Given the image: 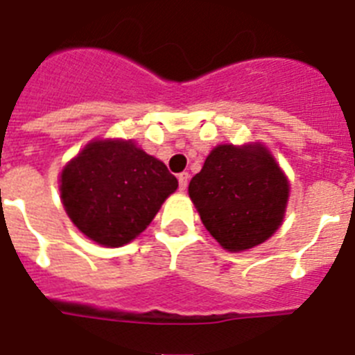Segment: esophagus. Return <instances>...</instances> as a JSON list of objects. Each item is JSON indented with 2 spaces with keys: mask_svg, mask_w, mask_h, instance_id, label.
<instances>
[{
  "mask_svg": "<svg viewBox=\"0 0 355 355\" xmlns=\"http://www.w3.org/2000/svg\"><path fill=\"white\" fill-rule=\"evenodd\" d=\"M188 180H190V175H188V172H181V174L178 175V181H180V190H187Z\"/></svg>",
  "mask_w": 355,
  "mask_h": 355,
  "instance_id": "esophagus-1",
  "label": "esophagus"
}]
</instances>
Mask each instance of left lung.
Segmentation results:
<instances>
[{
    "mask_svg": "<svg viewBox=\"0 0 355 355\" xmlns=\"http://www.w3.org/2000/svg\"><path fill=\"white\" fill-rule=\"evenodd\" d=\"M188 196L200 220L229 252L266 241L283 224L290 181L261 142L213 147Z\"/></svg>",
    "mask_w": 355,
    "mask_h": 355,
    "instance_id": "8db88e82",
    "label": "left lung"
}]
</instances>
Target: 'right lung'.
I'll return each instance as SVG.
<instances>
[{"label": "right lung", "mask_w": 355, "mask_h": 355, "mask_svg": "<svg viewBox=\"0 0 355 355\" xmlns=\"http://www.w3.org/2000/svg\"><path fill=\"white\" fill-rule=\"evenodd\" d=\"M178 180L133 140H90L60 172L71 222L103 247H122L146 231Z\"/></svg>", "instance_id": "add662e5"}]
</instances>
